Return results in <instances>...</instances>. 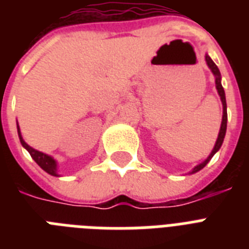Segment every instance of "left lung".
<instances>
[{
	"instance_id": "8db88e82",
	"label": "left lung",
	"mask_w": 249,
	"mask_h": 249,
	"mask_svg": "<svg viewBox=\"0 0 249 249\" xmlns=\"http://www.w3.org/2000/svg\"><path fill=\"white\" fill-rule=\"evenodd\" d=\"M205 60H207V64L209 66V68L212 70L213 75L216 76V88H217V91H218V94H220L221 101H222V106H224V116H222V123H221V129H220V133H218V138H217L216 144H214V148H213L212 152H211V155L208 156V159L205 160V161H203L201 164H199V165L195 166L191 173H195V172H197V170L203 169V168H204V166L208 164L209 160L212 159L213 155H214V154H216V152L220 150V147L222 146V142H224L225 134H226V126H228V111H226V98H225L224 88H222V85H221L220 70L217 68V66L214 64V62H213V60L211 59L208 55L205 56Z\"/></svg>"
}]
</instances>
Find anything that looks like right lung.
<instances>
[{"label": "right lung", "instance_id": "right-lung-1", "mask_svg": "<svg viewBox=\"0 0 249 249\" xmlns=\"http://www.w3.org/2000/svg\"><path fill=\"white\" fill-rule=\"evenodd\" d=\"M18 134H19V138H20V142L21 144H23V147L27 148V151L31 154L32 159L35 160L46 173L52 174V176H58V174H56L55 160L53 159V158H50L49 155H46V154H42V152L37 151V150H35V148H32L31 146H28V144L25 143L24 141H23V138H21L20 132H19V126H18Z\"/></svg>", "mask_w": 249, "mask_h": 249}]
</instances>
